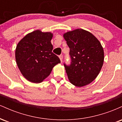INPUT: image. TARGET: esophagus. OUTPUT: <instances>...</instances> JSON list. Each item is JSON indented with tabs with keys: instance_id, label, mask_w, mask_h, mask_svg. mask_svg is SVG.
<instances>
[{
	"instance_id": "1",
	"label": "esophagus",
	"mask_w": 122,
	"mask_h": 122,
	"mask_svg": "<svg viewBox=\"0 0 122 122\" xmlns=\"http://www.w3.org/2000/svg\"><path fill=\"white\" fill-rule=\"evenodd\" d=\"M59 58H60V60H61V62H62V59H63V56L62 55L59 56Z\"/></svg>"
}]
</instances>
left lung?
I'll return each instance as SVG.
<instances>
[{"label": "left lung", "instance_id": "8db88e82", "mask_svg": "<svg viewBox=\"0 0 122 122\" xmlns=\"http://www.w3.org/2000/svg\"><path fill=\"white\" fill-rule=\"evenodd\" d=\"M70 49V65L64 64L70 82L85 86L96 79L104 62V50L100 41L90 32L76 29L64 34Z\"/></svg>", "mask_w": 122, "mask_h": 122}]
</instances>
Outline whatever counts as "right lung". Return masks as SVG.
I'll return each instance as SVG.
<instances>
[{"label": "right lung", "mask_w": 122, "mask_h": 122, "mask_svg": "<svg viewBox=\"0 0 122 122\" xmlns=\"http://www.w3.org/2000/svg\"><path fill=\"white\" fill-rule=\"evenodd\" d=\"M53 34L37 30L21 40L15 49V59L21 73L29 81L40 83L61 62L52 52Z\"/></svg>", "instance_id": "obj_1"}]
</instances>
